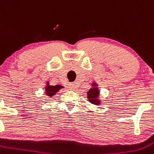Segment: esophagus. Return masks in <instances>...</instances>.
Returning <instances> with one entry per match:
<instances>
[{
    "mask_svg": "<svg viewBox=\"0 0 154 154\" xmlns=\"http://www.w3.org/2000/svg\"><path fill=\"white\" fill-rule=\"evenodd\" d=\"M69 88L70 89V90H76L77 89V86L75 85V84H69Z\"/></svg>",
    "mask_w": 154,
    "mask_h": 154,
    "instance_id": "obj_1",
    "label": "esophagus"
}]
</instances>
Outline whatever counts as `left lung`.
Listing matches in <instances>:
<instances>
[{
	"label": "left lung",
	"instance_id": "left-lung-1",
	"mask_svg": "<svg viewBox=\"0 0 154 154\" xmlns=\"http://www.w3.org/2000/svg\"><path fill=\"white\" fill-rule=\"evenodd\" d=\"M87 100L90 103L93 105L101 104V100L100 99V91L98 87V84L96 82H93L91 84V88L87 92Z\"/></svg>",
	"mask_w": 154,
	"mask_h": 154
}]
</instances>
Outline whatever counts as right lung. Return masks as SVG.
Returning <instances> with one entry per match:
<instances>
[{
  "label": "right lung",
  "mask_w": 154,
  "mask_h": 154,
  "mask_svg": "<svg viewBox=\"0 0 154 154\" xmlns=\"http://www.w3.org/2000/svg\"><path fill=\"white\" fill-rule=\"evenodd\" d=\"M63 88H64V87L61 85H50L49 81H47L46 85L45 87V94H46V96L49 97H53L57 92H59V90Z\"/></svg>",
  "instance_id": "obj_1"
}]
</instances>
